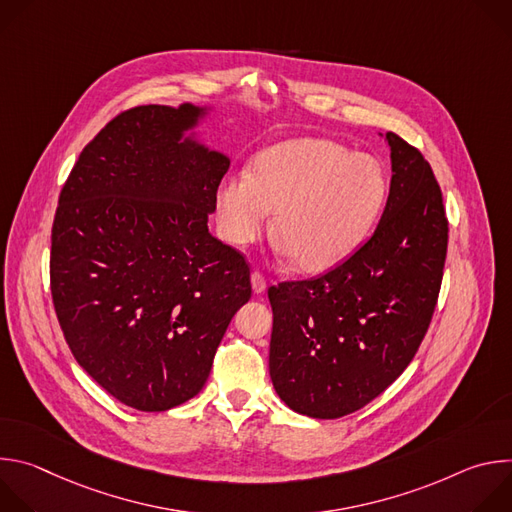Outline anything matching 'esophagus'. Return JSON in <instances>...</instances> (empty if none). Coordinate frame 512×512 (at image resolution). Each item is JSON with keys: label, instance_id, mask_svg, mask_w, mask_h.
Segmentation results:
<instances>
[{"label": "esophagus", "instance_id": "34e87169", "mask_svg": "<svg viewBox=\"0 0 512 512\" xmlns=\"http://www.w3.org/2000/svg\"><path fill=\"white\" fill-rule=\"evenodd\" d=\"M251 285H253V291L255 294H263L265 287H267V279L261 271H253L251 273Z\"/></svg>", "mask_w": 512, "mask_h": 512}]
</instances>
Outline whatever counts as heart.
<instances>
[{
  "label": "heart",
  "mask_w": 512,
  "mask_h": 512,
  "mask_svg": "<svg viewBox=\"0 0 512 512\" xmlns=\"http://www.w3.org/2000/svg\"><path fill=\"white\" fill-rule=\"evenodd\" d=\"M379 162L330 139H291L263 150L249 176L229 174L214 194L216 225L233 247L275 237L302 271H326L369 235L385 204Z\"/></svg>",
  "instance_id": "b5f03b06"
}]
</instances>
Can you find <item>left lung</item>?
Wrapping results in <instances>:
<instances>
[{"label":"left lung","instance_id":"1","mask_svg":"<svg viewBox=\"0 0 512 512\" xmlns=\"http://www.w3.org/2000/svg\"><path fill=\"white\" fill-rule=\"evenodd\" d=\"M391 188L373 237L316 279L269 287V375L281 401L338 419L379 397L413 360L440 296L448 218L415 145L387 131Z\"/></svg>","mask_w":512,"mask_h":512}]
</instances>
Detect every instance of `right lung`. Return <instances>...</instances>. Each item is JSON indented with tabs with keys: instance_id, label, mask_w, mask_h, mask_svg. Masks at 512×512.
<instances>
[{
	"instance_id": "right-lung-1",
	"label": "right lung",
	"mask_w": 512,
	"mask_h": 512,
	"mask_svg": "<svg viewBox=\"0 0 512 512\" xmlns=\"http://www.w3.org/2000/svg\"><path fill=\"white\" fill-rule=\"evenodd\" d=\"M198 107L115 115L72 166L52 223L50 291L64 340L115 399L168 411L204 387L251 298L243 253L208 233L229 160L180 141Z\"/></svg>"
}]
</instances>
